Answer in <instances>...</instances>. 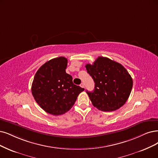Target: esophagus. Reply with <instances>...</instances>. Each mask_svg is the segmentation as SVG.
I'll return each mask as SVG.
<instances>
[{"instance_id":"obj_1","label":"esophagus","mask_w":158,"mask_h":158,"mask_svg":"<svg viewBox=\"0 0 158 158\" xmlns=\"http://www.w3.org/2000/svg\"><path fill=\"white\" fill-rule=\"evenodd\" d=\"M80 86H81V87H82V88H85V85H84L83 83H81V84L80 85Z\"/></svg>"}]
</instances>
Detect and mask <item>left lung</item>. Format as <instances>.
<instances>
[{
    "instance_id": "obj_1",
    "label": "left lung",
    "mask_w": 158,
    "mask_h": 158,
    "mask_svg": "<svg viewBox=\"0 0 158 158\" xmlns=\"http://www.w3.org/2000/svg\"><path fill=\"white\" fill-rule=\"evenodd\" d=\"M85 67L95 83L94 90H86L93 106L105 112L113 111L124 106L133 86V79L126 68L103 56Z\"/></svg>"
}]
</instances>
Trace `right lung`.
<instances>
[{
	"label": "right lung",
	"instance_id": "right-lung-1",
	"mask_svg": "<svg viewBox=\"0 0 158 158\" xmlns=\"http://www.w3.org/2000/svg\"><path fill=\"white\" fill-rule=\"evenodd\" d=\"M67 58L60 56L46 62L35 74L32 84L34 100L45 112L60 115L68 112L85 89L73 83L66 73Z\"/></svg>",
	"mask_w": 158,
	"mask_h": 158
}]
</instances>
